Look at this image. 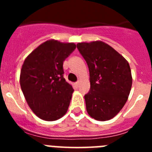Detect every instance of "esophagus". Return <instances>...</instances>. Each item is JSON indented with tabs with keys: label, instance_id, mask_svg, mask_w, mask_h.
Returning <instances> with one entry per match:
<instances>
[{
	"label": "esophagus",
	"instance_id": "obj_1",
	"mask_svg": "<svg viewBox=\"0 0 152 152\" xmlns=\"http://www.w3.org/2000/svg\"><path fill=\"white\" fill-rule=\"evenodd\" d=\"M78 84H79V81H78V80H77V82H75V85L78 86Z\"/></svg>",
	"mask_w": 152,
	"mask_h": 152
}]
</instances>
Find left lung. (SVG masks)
<instances>
[{"label":"left lung","instance_id":"left-lung-1","mask_svg":"<svg viewBox=\"0 0 152 152\" xmlns=\"http://www.w3.org/2000/svg\"><path fill=\"white\" fill-rule=\"evenodd\" d=\"M77 48L89 68L91 89L84 95L88 113L99 121L111 119L129 95L132 84L129 64L103 42H80Z\"/></svg>","mask_w":152,"mask_h":152}]
</instances>
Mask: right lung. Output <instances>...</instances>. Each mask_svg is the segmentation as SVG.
<instances>
[{"label":"right lung","mask_w":152,"mask_h":152,"mask_svg":"<svg viewBox=\"0 0 152 152\" xmlns=\"http://www.w3.org/2000/svg\"><path fill=\"white\" fill-rule=\"evenodd\" d=\"M76 48L74 43L48 40L27 56L20 82L33 112L45 121H55L68 111L74 89L64 78L63 62Z\"/></svg>","instance_id":"obj_1"}]
</instances>
